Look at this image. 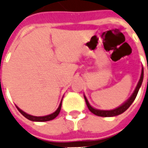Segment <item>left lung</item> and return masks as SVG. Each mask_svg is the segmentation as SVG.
Instances as JSON below:
<instances>
[{"label": "left lung", "mask_w": 148, "mask_h": 148, "mask_svg": "<svg viewBox=\"0 0 148 148\" xmlns=\"http://www.w3.org/2000/svg\"><path fill=\"white\" fill-rule=\"evenodd\" d=\"M143 69L142 70V73H141V77H140V80L138 83V86L135 89L134 92L133 93V95H131V97L125 102L123 103L121 106L118 107L117 109H114L113 110H95L94 108H92L90 104H89L88 100L85 97V100H86V105L88 107L89 110L90 111L91 113H93L94 114L97 115V116H100V117H113V116H116V115H119V114H121L122 113H123L124 111H126L129 108V106L132 105V103L134 101V99L136 98L137 95L138 93V90H139L140 86L143 83Z\"/></svg>", "instance_id": "1"}]
</instances>
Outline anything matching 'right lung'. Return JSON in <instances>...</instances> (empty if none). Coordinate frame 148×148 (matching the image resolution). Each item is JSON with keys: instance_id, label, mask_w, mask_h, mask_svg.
Returning <instances> with one entry per match:
<instances>
[{"instance_id": "add662e5", "label": "right lung", "mask_w": 148, "mask_h": 148, "mask_svg": "<svg viewBox=\"0 0 148 148\" xmlns=\"http://www.w3.org/2000/svg\"><path fill=\"white\" fill-rule=\"evenodd\" d=\"M61 107H62V102L60 103V105H59V107H58V109L55 111L54 113L51 114H49V115H47V116L37 117V116H32V115H29V114H26V113H25L24 111L21 110L20 109H19V108L16 106V108H17V109H18V110L20 111V113H21V114H23L24 116L25 117L26 119H29V120H31V121H36V122H44V121H50V120H53V119H55L56 117L59 114L60 110H61Z\"/></svg>"}]
</instances>
